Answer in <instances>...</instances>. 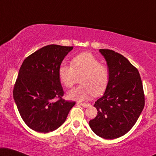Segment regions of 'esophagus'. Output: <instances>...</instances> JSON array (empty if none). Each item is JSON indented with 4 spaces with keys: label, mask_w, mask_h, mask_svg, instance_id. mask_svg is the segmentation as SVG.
Returning <instances> with one entry per match:
<instances>
[{
    "label": "esophagus",
    "mask_w": 156,
    "mask_h": 156,
    "mask_svg": "<svg viewBox=\"0 0 156 156\" xmlns=\"http://www.w3.org/2000/svg\"><path fill=\"white\" fill-rule=\"evenodd\" d=\"M77 104H79V105L83 106V107H84V108H87V107H88V106H90V104H86V103H83V104L77 103Z\"/></svg>",
    "instance_id": "1"
}]
</instances>
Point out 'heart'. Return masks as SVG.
Instances as JSON below:
<instances>
[{
    "label": "heart",
    "instance_id": "1",
    "mask_svg": "<svg viewBox=\"0 0 156 156\" xmlns=\"http://www.w3.org/2000/svg\"><path fill=\"white\" fill-rule=\"evenodd\" d=\"M71 65L63 63L58 69L59 80L67 87L73 86L78 76L82 75L80 80L82 84L67 92L69 99L82 101L94 94L99 95L104 92L108 83L109 72L94 55L90 52L80 53L72 59Z\"/></svg>",
    "mask_w": 156,
    "mask_h": 156
}]
</instances>
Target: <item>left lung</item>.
<instances>
[{
  "label": "left lung",
  "mask_w": 156,
  "mask_h": 156,
  "mask_svg": "<svg viewBox=\"0 0 156 156\" xmlns=\"http://www.w3.org/2000/svg\"><path fill=\"white\" fill-rule=\"evenodd\" d=\"M109 72L104 94L94 106L97 115L89 121L94 133L105 139H114L127 133L140 116L145 105L143 84L138 69L119 53L99 50Z\"/></svg>",
  "instance_id": "obj_1"
}]
</instances>
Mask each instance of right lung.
Returning a JSON list of instances; mask_svg holds the SVG:
<instances>
[{
    "mask_svg": "<svg viewBox=\"0 0 156 156\" xmlns=\"http://www.w3.org/2000/svg\"><path fill=\"white\" fill-rule=\"evenodd\" d=\"M73 47L50 44L23 61L13 89V98L23 120L34 131L48 133L65 123L75 102L64 94L58 69ZM56 98L60 99L57 101Z\"/></svg>",
    "mask_w": 156,
    "mask_h": 156,
    "instance_id": "obj_1",
    "label": "right lung"
}]
</instances>
